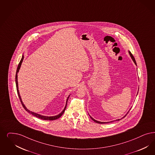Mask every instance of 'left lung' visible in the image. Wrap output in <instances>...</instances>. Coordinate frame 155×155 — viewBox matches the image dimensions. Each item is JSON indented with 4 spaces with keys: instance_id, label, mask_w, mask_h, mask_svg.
Returning <instances> with one entry per match:
<instances>
[{
    "instance_id": "obj_1",
    "label": "left lung",
    "mask_w": 155,
    "mask_h": 155,
    "mask_svg": "<svg viewBox=\"0 0 155 155\" xmlns=\"http://www.w3.org/2000/svg\"><path fill=\"white\" fill-rule=\"evenodd\" d=\"M129 55H130V57H131V58H132V60L134 61V63L136 65H137V64H136V61H135V59H134V55H132V54L131 53H130V51H129ZM129 112V110L128 111V112ZM128 112L127 113V114H128ZM127 114H126V115H125V116H124V117H123L122 118L125 117V116L127 115ZM89 116L91 117V119L92 120H93V121H94L95 123H98V124H107V123H112V122H113V121H110V122H101V121H97V120H94L93 118L91 117L90 115H89ZM122 118H121V119H122ZM121 119H118V120H116V121H119V120H120Z\"/></svg>"
}]
</instances>
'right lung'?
I'll return each mask as SVG.
<instances>
[{"label":"right lung","mask_w":155,"mask_h":155,"mask_svg":"<svg viewBox=\"0 0 155 155\" xmlns=\"http://www.w3.org/2000/svg\"><path fill=\"white\" fill-rule=\"evenodd\" d=\"M23 58H24V56H23V55H22V57H21V61H20L19 64L18 66L17 70H16V75H15V82H16V90H17V93H18V96H19V100H20V101L21 102V105H22V106H23V107H24V109L27 111V112H28L29 113L33 115V116H35V117H37L39 118H40V119L44 120H56V119H58V118L60 117H61V116L64 114V110H65V109H66V106H67V102H68V99H69V97L70 95L69 96V97H68V98H67V100H66V106L64 107V109L63 110V111H62V112L61 113H59V114H58V115H57V116H42V115L36 113L32 112L31 111L29 110L28 109H27V107H25V105H24V104L23 103V102L21 101V97L20 94H19V90H18V73L19 72V70L20 68H21V63H22V62H23Z\"/></svg>","instance_id":"add662e5"}]
</instances>
